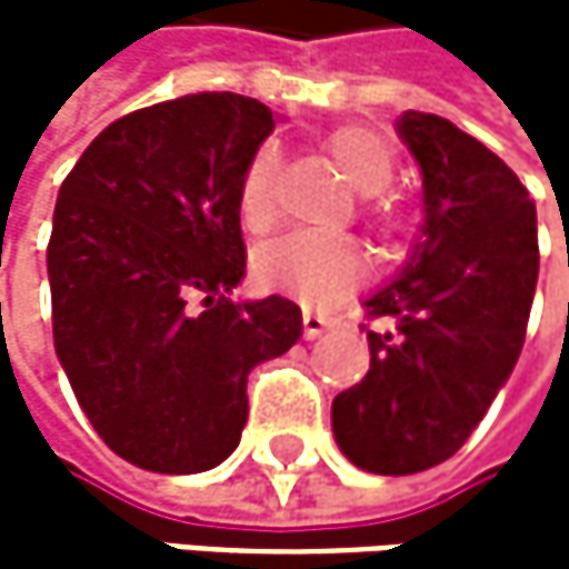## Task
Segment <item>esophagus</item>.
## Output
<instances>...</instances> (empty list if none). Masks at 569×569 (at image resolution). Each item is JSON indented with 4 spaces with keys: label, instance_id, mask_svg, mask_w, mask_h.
Here are the masks:
<instances>
[{
    "label": "esophagus",
    "instance_id": "34e87169",
    "mask_svg": "<svg viewBox=\"0 0 569 569\" xmlns=\"http://www.w3.org/2000/svg\"><path fill=\"white\" fill-rule=\"evenodd\" d=\"M331 327H335V320L331 317H327V313H317V310H303V338L307 341H317L323 331H331Z\"/></svg>",
    "mask_w": 569,
    "mask_h": 569
}]
</instances>
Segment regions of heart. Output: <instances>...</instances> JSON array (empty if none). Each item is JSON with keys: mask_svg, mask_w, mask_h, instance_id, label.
I'll return each mask as SVG.
<instances>
[{"mask_svg": "<svg viewBox=\"0 0 569 569\" xmlns=\"http://www.w3.org/2000/svg\"><path fill=\"white\" fill-rule=\"evenodd\" d=\"M327 152L361 193H382L396 177V152L386 136L365 126H345L327 136ZM279 157L272 146L256 149L242 183H238V218L246 228L262 231L276 214ZM256 276L262 287L290 293L307 303H327L348 293L365 276V256L348 238H327L313 231H293L256 252Z\"/></svg>", "mask_w": 569, "mask_h": 569, "instance_id": "heart-1", "label": "heart"}]
</instances>
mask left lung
Listing matches in <instances>:
<instances>
[{
  "mask_svg": "<svg viewBox=\"0 0 569 569\" xmlns=\"http://www.w3.org/2000/svg\"><path fill=\"white\" fill-rule=\"evenodd\" d=\"M423 177V224L402 269L365 300L368 376L335 396L341 453L371 475L443 465L509 382L539 276L536 204L495 152L453 122L402 112Z\"/></svg>",
  "mask_w": 569,
  "mask_h": 569,
  "instance_id": "1",
  "label": "left lung"
}]
</instances>
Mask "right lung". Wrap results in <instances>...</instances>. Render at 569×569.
Returning a JSON list of instances; mask_svg holds the SVG:
<instances>
[{
  "mask_svg": "<svg viewBox=\"0 0 569 569\" xmlns=\"http://www.w3.org/2000/svg\"><path fill=\"white\" fill-rule=\"evenodd\" d=\"M272 129L256 98L183 94L112 122L60 183L53 348L98 437L142 471L218 468L249 420V371L303 335L287 297L231 300L238 183Z\"/></svg>",
  "mask_w": 569,
  "mask_h": 569,
  "instance_id": "add662e5",
  "label": "right lung"
}]
</instances>
